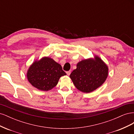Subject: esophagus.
Wrapping results in <instances>:
<instances>
[{"label": "esophagus", "instance_id": "esophagus-1", "mask_svg": "<svg viewBox=\"0 0 134 134\" xmlns=\"http://www.w3.org/2000/svg\"><path fill=\"white\" fill-rule=\"evenodd\" d=\"M70 73H71V71H70V70L66 71V74H67V75H70Z\"/></svg>", "mask_w": 134, "mask_h": 134}]
</instances>
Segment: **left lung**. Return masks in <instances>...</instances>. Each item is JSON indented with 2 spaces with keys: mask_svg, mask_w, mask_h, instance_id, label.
<instances>
[{
  "mask_svg": "<svg viewBox=\"0 0 134 134\" xmlns=\"http://www.w3.org/2000/svg\"><path fill=\"white\" fill-rule=\"evenodd\" d=\"M108 75V67L99 56L80 61L70 78L78 90L91 93L104 83Z\"/></svg>",
  "mask_w": 134,
  "mask_h": 134,
  "instance_id": "1",
  "label": "left lung"
}]
</instances>
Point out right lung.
<instances>
[{
    "mask_svg": "<svg viewBox=\"0 0 134 134\" xmlns=\"http://www.w3.org/2000/svg\"><path fill=\"white\" fill-rule=\"evenodd\" d=\"M66 75L61 65L49 57L35 60L28 68L27 78L38 90L47 91L58 84L61 76Z\"/></svg>",
    "mask_w": 134,
    "mask_h": 134,
    "instance_id": "add662e5",
    "label": "right lung"
}]
</instances>
